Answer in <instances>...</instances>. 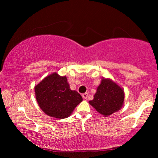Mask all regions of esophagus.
I'll list each match as a JSON object with an SVG mask.
<instances>
[{
	"label": "esophagus",
	"instance_id": "obj_1",
	"mask_svg": "<svg viewBox=\"0 0 158 158\" xmlns=\"http://www.w3.org/2000/svg\"><path fill=\"white\" fill-rule=\"evenodd\" d=\"M88 93H85V94H82V97H83V98H84V99H86L88 98Z\"/></svg>",
	"mask_w": 158,
	"mask_h": 158
}]
</instances>
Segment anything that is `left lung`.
Segmentation results:
<instances>
[{
	"instance_id": "1",
	"label": "left lung",
	"mask_w": 158,
	"mask_h": 158,
	"mask_svg": "<svg viewBox=\"0 0 158 158\" xmlns=\"http://www.w3.org/2000/svg\"><path fill=\"white\" fill-rule=\"evenodd\" d=\"M124 92L122 88L109 78H102L94 99L89 103L104 116L111 115L124 104Z\"/></svg>"
}]
</instances>
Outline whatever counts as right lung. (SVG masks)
Segmentation results:
<instances>
[{
  "instance_id": "right-lung-1",
  "label": "right lung",
  "mask_w": 158,
  "mask_h": 158,
  "mask_svg": "<svg viewBox=\"0 0 158 158\" xmlns=\"http://www.w3.org/2000/svg\"><path fill=\"white\" fill-rule=\"evenodd\" d=\"M35 96L40 109L57 118L68 117L83 101L81 94L70 90L66 76L57 73L44 77L35 86Z\"/></svg>"
}]
</instances>
